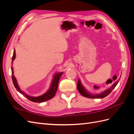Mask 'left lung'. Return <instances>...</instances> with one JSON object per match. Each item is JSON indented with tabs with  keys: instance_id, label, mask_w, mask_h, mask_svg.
Masks as SVG:
<instances>
[{
	"instance_id": "8db88e82",
	"label": "left lung",
	"mask_w": 134,
	"mask_h": 134,
	"mask_svg": "<svg viewBox=\"0 0 134 134\" xmlns=\"http://www.w3.org/2000/svg\"><path fill=\"white\" fill-rule=\"evenodd\" d=\"M120 78H119L118 80H117L116 82L112 84V86L109 88L107 90H105L104 91L102 92V93H99V94H92L90 92H89L85 87L83 86V84L81 83V81L80 79H78V84H77V88H78V90L79 92V93L82 95L83 96L87 97V98H104L105 97L108 96L109 93H110L112 90L114 89L117 84H118Z\"/></svg>"
}]
</instances>
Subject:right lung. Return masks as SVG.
Returning a JSON list of instances; mask_svg holds the SVG:
<instances>
[{"instance_id": "obj_1", "label": "right lung", "mask_w": 134, "mask_h": 134, "mask_svg": "<svg viewBox=\"0 0 134 134\" xmlns=\"http://www.w3.org/2000/svg\"><path fill=\"white\" fill-rule=\"evenodd\" d=\"M15 49L13 51V57H12V64H13V61L14 60L15 58ZM11 70H12V80H13V83L14 84V86L15 88H16L17 91L19 92L21 94L23 95L25 97H26L27 98H28L29 100H30L32 102H38V103H41L45 102L46 100H49L51 99L52 98L55 96L56 91L58 90V84L59 82L61 76L62 75L64 72H56L53 76V78H52V80L51 81V83L50 84V87L49 89L47 90V91L44 93V94H43L41 96H37V97H34V96H31L30 95H28L25 92L22 91L21 88H19L18 83H17V80L15 78V76H14V72H13V68L12 67L11 68Z\"/></svg>"}]
</instances>
